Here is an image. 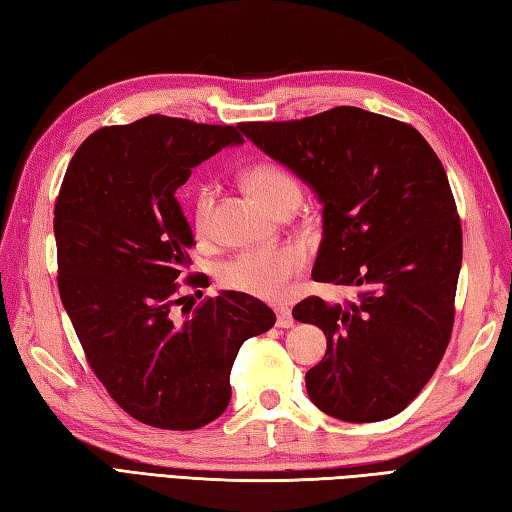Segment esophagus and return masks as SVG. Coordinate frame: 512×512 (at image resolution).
<instances>
[{"label":"esophagus","instance_id":"esophagus-1","mask_svg":"<svg viewBox=\"0 0 512 512\" xmlns=\"http://www.w3.org/2000/svg\"><path fill=\"white\" fill-rule=\"evenodd\" d=\"M277 325L279 328H292V325H295L290 308H277Z\"/></svg>","mask_w":512,"mask_h":512}]
</instances>
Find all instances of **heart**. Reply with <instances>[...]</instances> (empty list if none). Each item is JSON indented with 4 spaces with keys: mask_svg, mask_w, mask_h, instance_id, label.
Masks as SVG:
<instances>
[{
    "mask_svg": "<svg viewBox=\"0 0 512 512\" xmlns=\"http://www.w3.org/2000/svg\"><path fill=\"white\" fill-rule=\"evenodd\" d=\"M246 182L250 191L266 204L275 206L288 193H299L297 178L275 162H257L246 171ZM215 206V189L211 184H202L193 198L195 228L200 233L211 231ZM306 264V253L301 246H281L268 250H253L239 255L220 270V281L231 290L248 292V295L279 299L290 288V279Z\"/></svg>",
    "mask_w": 512,
    "mask_h": 512,
    "instance_id": "heart-1",
    "label": "heart"
}]
</instances>
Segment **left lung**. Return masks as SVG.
Here are the masks:
<instances>
[{"mask_svg":"<svg viewBox=\"0 0 512 512\" xmlns=\"http://www.w3.org/2000/svg\"><path fill=\"white\" fill-rule=\"evenodd\" d=\"M239 129L319 195L312 279L356 290L292 308L328 339L306 374L310 400L345 422L396 416L429 383L453 330L462 226L440 158L418 129L350 105Z\"/></svg>","mask_w":512,"mask_h":512,"instance_id":"8db88e82","label":"left lung"}]
</instances>
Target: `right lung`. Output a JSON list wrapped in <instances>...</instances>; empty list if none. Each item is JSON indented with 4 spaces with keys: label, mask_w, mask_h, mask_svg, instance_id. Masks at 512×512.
Returning a JSON list of instances; mask_svg holds the SVG:
<instances>
[{
    "label": "right lung",
    "mask_w": 512,
    "mask_h": 512,
    "mask_svg": "<svg viewBox=\"0 0 512 512\" xmlns=\"http://www.w3.org/2000/svg\"><path fill=\"white\" fill-rule=\"evenodd\" d=\"M239 143L233 125L160 114L103 127L76 149L54 204L63 308L107 394L149 427L191 431L220 418L239 347L275 325L264 301L235 290L173 317L195 244L176 191Z\"/></svg>",
    "instance_id": "obj_1"
}]
</instances>
